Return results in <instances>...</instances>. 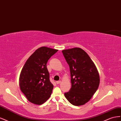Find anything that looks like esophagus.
<instances>
[{
  "label": "esophagus",
  "instance_id": "esophagus-1",
  "mask_svg": "<svg viewBox=\"0 0 121 121\" xmlns=\"http://www.w3.org/2000/svg\"><path fill=\"white\" fill-rule=\"evenodd\" d=\"M61 81H57V82H56L57 84H60V83H61Z\"/></svg>",
  "mask_w": 121,
  "mask_h": 121
}]
</instances>
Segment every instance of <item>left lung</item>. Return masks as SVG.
<instances>
[{"label":"left lung","mask_w":121,"mask_h":121,"mask_svg":"<svg viewBox=\"0 0 121 121\" xmlns=\"http://www.w3.org/2000/svg\"><path fill=\"white\" fill-rule=\"evenodd\" d=\"M70 69L71 88L64 93L65 97L75 106L84 105L91 99L99 87L100 78L95 64L81 48L62 51Z\"/></svg>","instance_id":"8db88e82"}]
</instances>
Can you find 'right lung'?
Returning a JSON list of instances; mask_svg holds the SVG:
<instances>
[{
  "label": "right lung",
  "mask_w": 121,
  "mask_h": 121,
  "mask_svg": "<svg viewBox=\"0 0 121 121\" xmlns=\"http://www.w3.org/2000/svg\"><path fill=\"white\" fill-rule=\"evenodd\" d=\"M58 51L47 47L39 48L27 59L21 71L20 90L34 104H43L52 93L54 86L50 81L47 63Z\"/></svg>",
  "instance_id": "right-lung-1"
}]
</instances>
